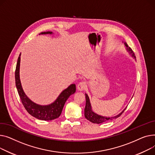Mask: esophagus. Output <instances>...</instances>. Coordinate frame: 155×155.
Wrapping results in <instances>:
<instances>
[{"instance_id":"1","label":"esophagus","mask_w":155,"mask_h":155,"mask_svg":"<svg viewBox=\"0 0 155 155\" xmlns=\"http://www.w3.org/2000/svg\"><path fill=\"white\" fill-rule=\"evenodd\" d=\"M86 87V84L84 81L81 82V83H79L78 85V90L79 91H83L84 89H85Z\"/></svg>"}]
</instances>
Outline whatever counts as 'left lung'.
<instances>
[{"mask_svg":"<svg viewBox=\"0 0 155 155\" xmlns=\"http://www.w3.org/2000/svg\"><path fill=\"white\" fill-rule=\"evenodd\" d=\"M124 45L126 46V49H127V51H128V52H129V53L130 54H131V56L133 58L136 59L134 54L133 53L132 49L128 47V45L126 44V42H124ZM85 96H86V106L84 108V116L87 120H89L91 123H95V124H100L102 123L107 122L108 121L113 120L114 119H116V118H117L118 117H120L122 114V113L124 112V111L126 110V108L124 109V110L122 111V112H121L120 114H118L117 115H116L115 116H113V117L103 116L96 114V113H94L93 111L91 104L90 100H89L88 95L85 93Z\"/></svg>","mask_w":155,"mask_h":155,"instance_id":"8db88e82","label":"left lung"}]
</instances>
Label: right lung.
Instances as JSON below:
<instances>
[{
	"label": "right lung",
	"mask_w": 155,
	"mask_h": 155,
	"mask_svg": "<svg viewBox=\"0 0 155 155\" xmlns=\"http://www.w3.org/2000/svg\"><path fill=\"white\" fill-rule=\"evenodd\" d=\"M53 32L51 31L42 32L40 34H52ZM21 55L18 58L16 69L15 72V86L17 89L18 93L20 96L22 104L27 111L31 116L37 118L38 120L44 121H51L55 120L61 115L62 109L67 99L69 97L76 92V85L72 84L69 86L66 89L63 90L61 93L59 95L58 98L50 104L48 105H40L36 104L27 96L22 89L21 79H20V63H21Z\"/></svg>",
	"instance_id": "1"
}]
</instances>
